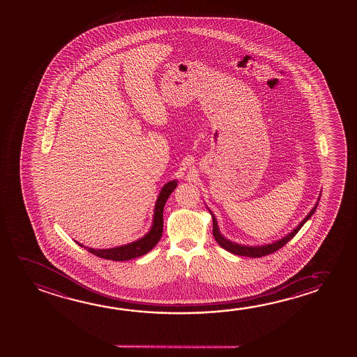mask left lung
<instances>
[{
	"instance_id": "8db88e82",
	"label": "left lung",
	"mask_w": 357,
	"mask_h": 357,
	"mask_svg": "<svg viewBox=\"0 0 357 357\" xmlns=\"http://www.w3.org/2000/svg\"><path fill=\"white\" fill-rule=\"evenodd\" d=\"M317 203H319V202H317ZM317 203H316L315 206L311 209L309 214L306 215L304 220L300 222L298 227L294 229L290 234H287V236H284L282 239L276 240L274 243H270V244H265V245L260 246H249L240 245V244H236V243L230 241V240L227 239V238H224V236L220 234L219 228H218V222H216L215 216H214V214L211 211V218H213V235H214V238H215L216 243H218L219 245L222 246V249H225L227 252H231V254L240 255V257H265V255H269L271 252H278L280 248H282V246L287 244V241H290L295 235L298 234V231L301 229V227H303L305 222H307L310 218H311V215L315 213L316 208H317Z\"/></svg>"
}]
</instances>
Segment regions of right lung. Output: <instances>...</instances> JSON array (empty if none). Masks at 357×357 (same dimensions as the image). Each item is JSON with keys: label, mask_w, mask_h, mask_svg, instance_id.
<instances>
[{"label": "right lung", "mask_w": 357, "mask_h": 357, "mask_svg": "<svg viewBox=\"0 0 357 357\" xmlns=\"http://www.w3.org/2000/svg\"><path fill=\"white\" fill-rule=\"evenodd\" d=\"M176 185H178V181H168L162 188L158 199L155 202V206H154L152 228L141 239L135 240V241L127 244V245L117 246V248H111V249H92V248L83 246V244H79L78 241H76L77 244L82 246L84 249H87L88 252H92L97 257L113 260V261H126V260L139 257L146 254V252H151L153 248L158 244L159 240L162 238L164 205L169 198L170 194L173 193V190L176 189Z\"/></svg>", "instance_id": "1"}]
</instances>
